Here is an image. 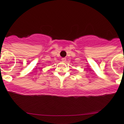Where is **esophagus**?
I'll use <instances>...</instances> for the list:
<instances>
[{"label":"esophagus","instance_id":"obj_1","mask_svg":"<svg viewBox=\"0 0 124 124\" xmlns=\"http://www.w3.org/2000/svg\"><path fill=\"white\" fill-rule=\"evenodd\" d=\"M66 58H65V57H63V58H62V61L63 62H66Z\"/></svg>","mask_w":124,"mask_h":124}]
</instances>
